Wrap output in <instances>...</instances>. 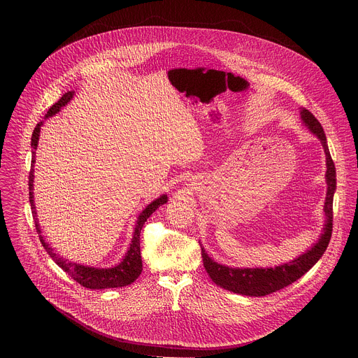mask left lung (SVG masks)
<instances>
[{"label":"left lung","mask_w":358,"mask_h":358,"mask_svg":"<svg viewBox=\"0 0 358 358\" xmlns=\"http://www.w3.org/2000/svg\"><path fill=\"white\" fill-rule=\"evenodd\" d=\"M301 118L307 129L315 135L324 149L325 153V162H327V172H325V182H327V197L324 204L325 212V224L322 227V233L318 241L306 251L305 254L295 257L291 262L282 263L275 267H230L220 264L210 259L205 252L204 247H201V255L204 262L205 270L212 281L234 294L245 295V296H266L275 291H280L289 284L299 280L303 274L320 260L324 255L332 234V203L334 194L336 190V169L335 164L331 158L327 138L324 129L318 120L306 108H301Z\"/></svg>","instance_id":"8db88e82"}]
</instances>
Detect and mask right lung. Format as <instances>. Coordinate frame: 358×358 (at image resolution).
<instances>
[{"label": "right lung", "mask_w": 358, "mask_h": 358, "mask_svg": "<svg viewBox=\"0 0 358 358\" xmlns=\"http://www.w3.org/2000/svg\"><path fill=\"white\" fill-rule=\"evenodd\" d=\"M74 96V91H69L66 92L57 102L52 106L51 108L47 111L45 114V120L50 118L52 115L57 114L60 111L62 107H64L67 103L70 102ZM44 121L38 122L33 131V136H31V148H33V159H31V169H30V175H29V199H30V204L33 209V217H34V223H36V229L37 233L40 234V241L43 244V247L45 248V251L50 254L52 259L55 260V263L62 267L66 273H69L77 282H80L83 287L90 288V289H106V288H120V287H127L129 284H132L142 273L143 270V264H142V256H141V231L142 227L145 224V222L150 217V215L154 210L161 206V205L166 204L168 197L166 194L159 196L158 199H155L153 203L148 205L141 215L138 216L136 224H135V230H134V236L129 244V248L127 251V254L124 256V259L113 267H107V268H101V267H92V266H84L80 263H71L67 260H63L62 257L56 255L53 252L50 244L45 243L44 237L41 236V226L38 223L37 219V212H36V204H34V196H33V190H34V162H36V150L38 146V139H40V131L43 127Z\"/></svg>", "instance_id": "add662e5"}]
</instances>
